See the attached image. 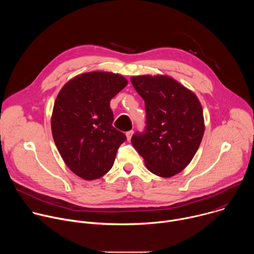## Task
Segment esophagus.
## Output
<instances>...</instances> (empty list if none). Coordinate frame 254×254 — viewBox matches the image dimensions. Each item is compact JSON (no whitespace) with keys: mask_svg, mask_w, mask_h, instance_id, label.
I'll use <instances>...</instances> for the list:
<instances>
[{"mask_svg":"<svg viewBox=\"0 0 254 254\" xmlns=\"http://www.w3.org/2000/svg\"><path fill=\"white\" fill-rule=\"evenodd\" d=\"M132 134H133V130H128V131H127L126 135H127V140H130V138H131Z\"/></svg>","mask_w":254,"mask_h":254,"instance_id":"1","label":"esophagus"}]
</instances>
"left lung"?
<instances>
[{"instance_id": "obj_1", "label": "left lung", "mask_w": 254, "mask_h": 254, "mask_svg": "<svg viewBox=\"0 0 254 254\" xmlns=\"http://www.w3.org/2000/svg\"><path fill=\"white\" fill-rule=\"evenodd\" d=\"M144 100L146 130L135 132L131 143L153 174L169 178L183 171L203 138L202 105L194 92L167 75L130 78Z\"/></svg>"}]
</instances>
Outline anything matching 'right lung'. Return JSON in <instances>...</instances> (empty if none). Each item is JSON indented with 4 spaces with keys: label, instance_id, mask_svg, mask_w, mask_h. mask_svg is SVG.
I'll use <instances>...</instances> for the list:
<instances>
[{
    "label": "right lung",
    "instance_id": "obj_1",
    "mask_svg": "<svg viewBox=\"0 0 254 254\" xmlns=\"http://www.w3.org/2000/svg\"><path fill=\"white\" fill-rule=\"evenodd\" d=\"M127 84L113 72L92 71L70 79L59 91L51 117L52 135L66 166L91 181L110 171L127 139L113 127L111 100Z\"/></svg>",
    "mask_w": 254,
    "mask_h": 254
}]
</instances>
